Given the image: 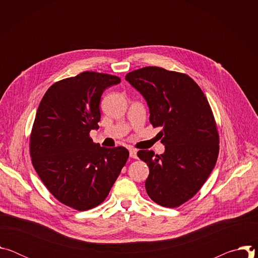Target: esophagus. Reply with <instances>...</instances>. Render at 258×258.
Wrapping results in <instances>:
<instances>
[{
  "label": "esophagus",
  "mask_w": 258,
  "mask_h": 258,
  "mask_svg": "<svg viewBox=\"0 0 258 258\" xmlns=\"http://www.w3.org/2000/svg\"><path fill=\"white\" fill-rule=\"evenodd\" d=\"M130 156L134 159H137L138 158V155H137V150L136 149H130Z\"/></svg>",
  "instance_id": "esophagus-1"
}]
</instances>
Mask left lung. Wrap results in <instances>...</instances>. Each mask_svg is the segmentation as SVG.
I'll use <instances>...</instances> for the list:
<instances>
[{
    "mask_svg": "<svg viewBox=\"0 0 258 258\" xmlns=\"http://www.w3.org/2000/svg\"><path fill=\"white\" fill-rule=\"evenodd\" d=\"M125 80L147 101L153 127H162L165 152H138L150 169L146 191L155 203L177 207L201 189L217 160L219 138L210 105L185 73L149 66L128 72Z\"/></svg>",
    "mask_w": 258,
    "mask_h": 258,
    "instance_id": "left-lung-1",
    "label": "left lung"
}]
</instances>
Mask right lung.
I'll return each mask as SVG.
<instances>
[{
    "label": "right lung",
    "instance_id": "obj_1",
    "mask_svg": "<svg viewBox=\"0 0 258 258\" xmlns=\"http://www.w3.org/2000/svg\"><path fill=\"white\" fill-rule=\"evenodd\" d=\"M120 83L115 76L85 71L59 81L44 95L32 125L29 152L44 185L61 203L85 211L108 196L128 151L95 144L103 92Z\"/></svg>",
    "mask_w": 258,
    "mask_h": 258
}]
</instances>
